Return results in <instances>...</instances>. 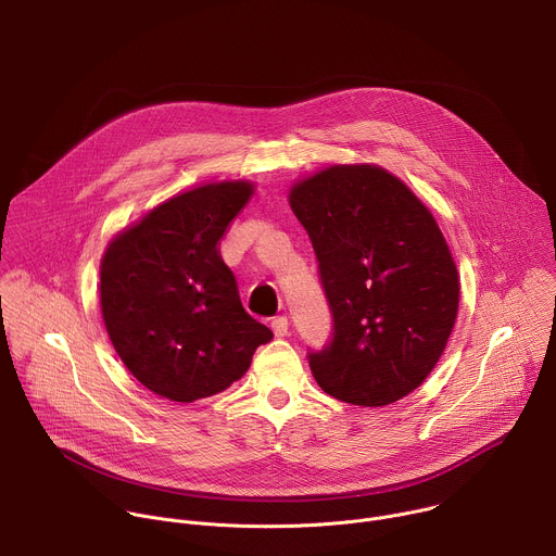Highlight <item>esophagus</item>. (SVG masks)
Masks as SVG:
<instances>
[{
  "mask_svg": "<svg viewBox=\"0 0 556 556\" xmlns=\"http://www.w3.org/2000/svg\"><path fill=\"white\" fill-rule=\"evenodd\" d=\"M270 326H273L275 337H286V334H288V328H290V324H288V316H275Z\"/></svg>",
  "mask_w": 556,
  "mask_h": 556,
  "instance_id": "obj_1",
  "label": "esophagus"
}]
</instances>
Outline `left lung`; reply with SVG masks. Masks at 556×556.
Listing matches in <instances>:
<instances>
[{
  "label": "left lung",
  "mask_w": 556,
  "mask_h": 556,
  "mask_svg": "<svg viewBox=\"0 0 556 556\" xmlns=\"http://www.w3.org/2000/svg\"><path fill=\"white\" fill-rule=\"evenodd\" d=\"M332 312L307 363L334 399L384 407L431 374L455 326L457 268L431 211L376 165H334L290 189Z\"/></svg>",
  "instance_id": "1"
}]
</instances>
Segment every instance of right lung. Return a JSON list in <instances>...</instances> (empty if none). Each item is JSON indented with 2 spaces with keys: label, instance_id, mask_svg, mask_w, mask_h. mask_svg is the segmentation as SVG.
<instances>
[{
  "label": "right lung",
  "instance_id": "1",
  "mask_svg": "<svg viewBox=\"0 0 556 556\" xmlns=\"http://www.w3.org/2000/svg\"><path fill=\"white\" fill-rule=\"evenodd\" d=\"M253 195L211 182L151 208L110 242L101 309L110 341L149 391L193 403L240 380L273 332L244 309L217 244Z\"/></svg>",
  "mask_w": 556,
  "mask_h": 556
}]
</instances>
